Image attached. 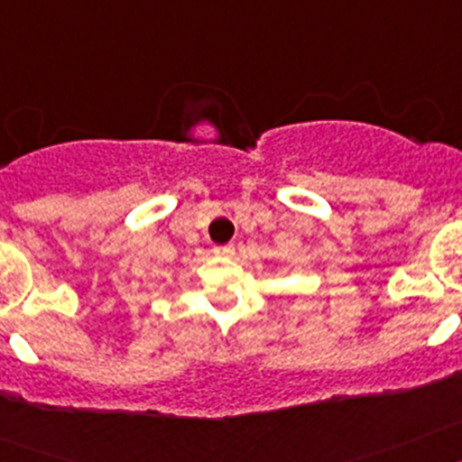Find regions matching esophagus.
I'll list each match as a JSON object with an SVG mask.
<instances>
[{
	"label": "esophagus",
	"instance_id": "34e87169",
	"mask_svg": "<svg viewBox=\"0 0 462 462\" xmlns=\"http://www.w3.org/2000/svg\"><path fill=\"white\" fill-rule=\"evenodd\" d=\"M234 250H236L234 245H217L212 252H215L217 256H228V254H234Z\"/></svg>",
	"mask_w": 462,
	"mask_h": 462
}]
</instances>
